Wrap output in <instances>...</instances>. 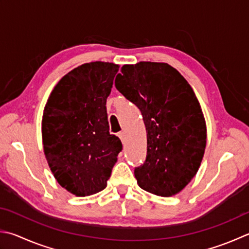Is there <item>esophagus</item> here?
Here are the masks:
<instances>
[{"mask_svg": "<svg viewBox=\"0 0 249 249\" xmlns=\"http://www.w3.org/2000/svg\"><path fill=\"white\" fill-rule=\"evenodd\" d=\"M118 137L120 138L121 142H123V143L124 144V142H125V133L124 132V131H123V132H119V133H118Z\"/></svg>", "mask_w": 249, "mask_h": 249, "instance_id": "esophagus-1", "label": "esophagus"}]
</instances>
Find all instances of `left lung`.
<instances>
[{
	"mask_svg": "<svg viewBox=\"0 0 249 249\" xmlns=\"http://www.w3.org/2000/svg\"><path fill=\"white\" fill-rule=\"evenodd\" d=\"M115 86L146 126V159L134 169L138 184L159 196L179 193L197 172L207 139L193 89L176 68L152 62L124 65Z\"/></svg>",
	"mask_w": 249,
	"mask_h": 249,
	"instance_id": "left-lung-1",
	"label": "left lung"
}]
</instances>
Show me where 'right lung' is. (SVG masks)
I'll list each match as a JSON object with an SVG mask.
<instances>
[{
    "label": "right lung",
    "mask_w": 249,
    "mask_h": 249,
    "mask_svg": "<svg viewBox=\"0 0 249 249\" xmlns=\"http://www.w3.org/2000/svg\"><path fill=\"white\" fill-rule=\"evenodd\" d=\"M119 66L83 64L60 79L42 118L46 160L55 179L70 193L89 196L104 190L123 149L109 133L106 100Z\"/></svg>",
    "instance_id": "obj_1"
}]
</instances>
